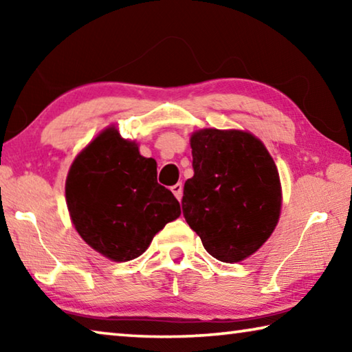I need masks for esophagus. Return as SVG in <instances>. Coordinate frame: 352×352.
Masks as SVG:
<instances>
[{
  "instance_id": "34e87169",
  "label": "esophagus",
  "mask_w": 352,
  "mask_h": 352,
  "mask_svg": "<svg viewBox=\"0 0 352 352\" xmlns=\"http://www.w3.org/2000/svg\"><path fill=\"white\" fill-rule=\"evenodd\" d=\"M170 190H172V192H174L175 197L180 200L182 195H183V184L182 183H177V184H174V186L170 188Z\"/></svg>"
}]
</instances>
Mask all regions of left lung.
<instances>
[{
    "label": "left lung",
    "instance_id": "obj_1",
    "mask_svg": "<svg viewBox=\"0 0 352 352\" xmlns=\"http://www.w3.org/2000/svg\"><path fill=\"white\" fill-rule=\"evenodd\" d=\"M190 147L194 177L184 183V219L216 259L248 258L269 239L281 212L275 162L241 130H199Z\"/></svg>",
    "mask_w": 352,
    "mask_h": 352
}]
</instances>
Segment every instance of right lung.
<instances>
[{
	"instance_id": "obj_1",
	"label": "right lung",
	"mask_w": 352,
	"mask_h": 352,
	"mask_svg": "<svg viewBox=\"0 0 352 352\" xmlns=\"http://www.w3.org/2000/svg\"><path fill=\"white\" fill-rule=\"evenodd\" d=\"M65 194L77 233L116 262L138 258L182 212L174 194L157 182V162L141 157L115 127L77 155Z\"/></svg>"
}]
</instances>
